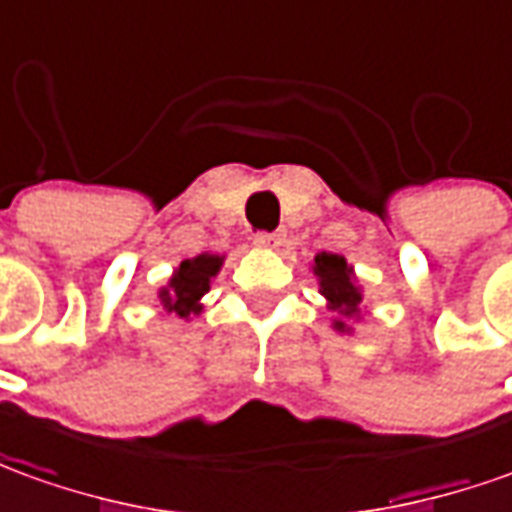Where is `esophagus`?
Masks as SVG:
<instances>
[{"label": "esophagus", "instance_id": "34e87169", "mask_svg": "<svg viewBox=\"0 0 512 512\" xmlns=\"http://www.w3.org/2000/svg\"><path fill=\"white\" fill-rule=\"evenodd\" d=\"M255 246L260 249H280L285 244V232H255Z\"/></svg>", "mask_w": 512, "mask_h": 512}]
</instances>
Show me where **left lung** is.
<instances>
[{
  "label": "left lung",
  "mask_w": 512,
  "mask_h": 512,
  "mask_svg": "<svg viewBox=\"0 0 512 512\" xmlns=\"http://www.w3.org/2000/svg\"><path fill=\"white\" fill-rule=\"evenodd\" d=\"M313 274L318 280V291L327 299V310H332V330L341 335L355 332V321H363L366 305H363V285L357 280L355 266L346 263L343 255L318 252L313 257Z\"/></svg>",
  "instance_id": "left-lung-1"
}]
</instances>
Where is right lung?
<instances>
[{
	"mask_svg": "<svg viewBox=\"0 0 512 512\" xmlns=\"http://www.w3.org/2000/svg\"><path fill=\"white\" fill-rule=\"evenodd\" d=\"M221 266H224V255H213V252H202V255L182 260L180 266L171 271L169 282L163 288H157V299L166 313L194 321L196 316L205 313L202 296L210 291L213 280L219 277Z\"/></svg>",
	"mask_w": 512,
	"mask_h": 512,
	"instance_id": "add662e5",
	"label": "right lung"
}]
</instances>
